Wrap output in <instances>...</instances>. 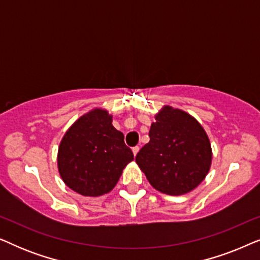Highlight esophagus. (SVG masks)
<instances>
[{
    "label": "esophagus",
    "mask_w": 260,
    "mask_h": 260,
    "mask_svg": "<svg viewBox=\"0 0 260 260\" xmlns=\"http://www.w3.org/2000/svg\"><path fill=\"white\" fill-rule=\"evenodd\" d=\"M138 151H140V147H134V148H133V152H134L135 156L137 155Z\"/></svg>",
    "instance_id": "1"
}]
</instances>
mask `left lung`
<instances>
[{"label": "left lung", "mask_w": 260, "mask_h": 260, "mask_svg": "<svg viewBox=\"0 0 260 260\" xmlns=\"http://www.w3.org/2000/svg\"><path fill=\"white\" fill-rule=\"evenodd\" d=\"M150 141L136 156V163L156 190L182 195L197 188L209 172V138L194 117L163 106L155 116Z\"/></svg>", "instance_id": "1"}]
</instances>
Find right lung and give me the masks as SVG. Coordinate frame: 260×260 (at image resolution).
<instances>
[{"mask_svg":"<svg viewBox=\"0 0 260 260\" xmlns=\"http://www.w3.org/2000/svg\"><path fill=\"white\" fill-rule=\"evenodd\" d=\"M134 159L124 135L112 125L106 110L93 109L74 122L60 142L58 169L67 187L84 197L113 189Z\"/></svg>","mask_w":260,"mask_h":260,"instance_id":"add662e5","label":"right lung"}]
</instances>
